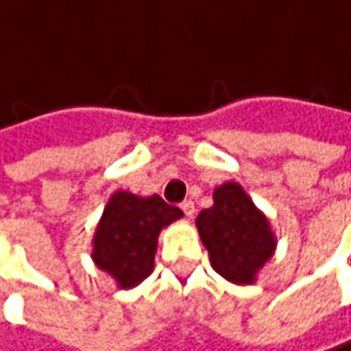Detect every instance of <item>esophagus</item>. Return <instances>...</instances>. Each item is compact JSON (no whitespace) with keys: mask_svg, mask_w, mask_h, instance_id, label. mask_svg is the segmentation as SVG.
<instances>
[{"mask_svg":"<svg viewBox=\"0 0 351 351\" xmlns=\"http://www.w3.org/2000/svg\"><path fill=\"white\" fill-rule=\"evenodd\" d=\"M181 210H183V214H185L187 218H193V216H195V204H193L191 199L183 202V204H181Z\"/></svg>","mask_w":351,"mask_h":351,"instance_id":"1","label":"esophagus"}]
</instances>
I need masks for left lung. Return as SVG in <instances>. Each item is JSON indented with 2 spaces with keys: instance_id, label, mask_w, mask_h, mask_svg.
<instances>
[{
  "instance_id": "1",
  "label": "left lung",
  "mask_w": 351,
  "mask_h": 351,
  "mask_svg": "<svg viewBox=\"0 0 351 351\" xmlns=\"http://www.w3.org/2000/svg\"><path fill=\"white\" fill-rule=\"evenodd\" d=\"M195 226L214 271L239 286L255 284L278 247L267 216L234 181L214 189V206L199 212Z\"/></svg>"
}]
</instances>
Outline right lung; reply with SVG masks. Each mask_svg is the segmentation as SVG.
<instances>
[{
	"label": "right lung",
	"instance_id": "right-lung-1",
	"mask_svg": "<svg viewBox=\"0 0 351 351\" xmlns=\"http://www.w3.org/2000/svg\"><path fill=\"white\" fill-rule=\"evenodd\" d=\"M183 218L160 195L139 197L114 191L104 206L92 239V261L108 274L117 288L139 286L154 271V257L162 228Z\"/></svg>",
	"mask_w": 351,
	"mask_h": 351
}]
</instances>
